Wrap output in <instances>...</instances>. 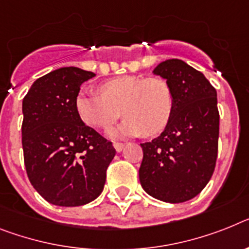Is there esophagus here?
Segmentation results:
<instances>
[{
  "mask_svg": "<svg viewBox=\"0 0 249 249\" xmlns=\"http://www.w3.org/2000/svg\"><path fill=\"white\" fill-rule=\"evenodd\" d=\"M124 147H125L124 143H119V142H115L114 143V148L116 152H121V150L124 149Z\"/></svg>",
  "mask_w": 249,
  "mask_h": 249,
  "instance_id": "1",
  "label": "esophagus"
}]
</instances>
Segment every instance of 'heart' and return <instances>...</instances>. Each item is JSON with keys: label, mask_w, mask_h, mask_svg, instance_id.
<instances>
[{"label": "heart", "mask_w": 249, "mask_h": 249, "mask_svg": "<svg viewBox=\"0 0 249 249\" xmlns=\"http://www.w3.org/2000/svg\"><path fill=\"white\" fill-rule=\"evenodd\" d=\"M99 95L81 92L76 97L79 119L95 129H108L121 114L125 119L108 131L111 138L148 137L163 131L172 118L175 96L166 79L158 77L121 76L99 87Z\"/></svg>", "instance_id": "heart-1"}]
</instances>
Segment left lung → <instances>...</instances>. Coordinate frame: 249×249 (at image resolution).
<instances>
[{"label":"left lung","mask_w":249,"mask_h":249,"mask_svg":"<svg viewBox=\"0 0 249 249\" xmlns=\"http://www.w3.org/2000/svg\"><path fill=\"white\" fill-rule=\"evenodd\" d=\"M153 73L171 86L175 108L162 134L141 144L139 179L152 197L178 204L199 195L214 172L219 139L216 89L181 59L164 60Z\"/></svg>","instance_id":"left-lung-1"}]
</instances>
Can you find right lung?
Returning a JSON list of instances; mask_svg holds the SVG:
<instances>
[{
  "label": "right lung",
  "mask_w": 249,
  "mask_h": 249,
  "mask_svg": "<svg viewBox=\"0 0 249 249\" xmlns=\"http://www.w3.org/2000/svg\"><path fill=\"white\" fill-rule=\"evenodd\" d=\"M93 72L63 67L37 78L22 100L26 173L48 202L81 206L104 190L115 157L111 142L79 119L76 97Z\"/></svg>",
  "instance_id": "right-lung-1"
}]
</instances>
